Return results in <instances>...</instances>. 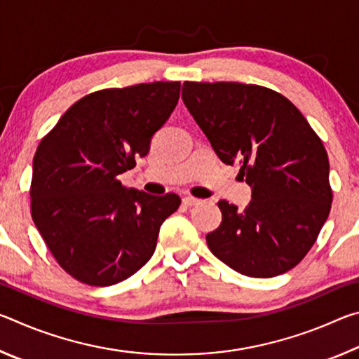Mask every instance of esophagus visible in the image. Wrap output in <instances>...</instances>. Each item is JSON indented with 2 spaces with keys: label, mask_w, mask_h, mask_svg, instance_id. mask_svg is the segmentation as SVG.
<instances>
[{
  "label": "esophagus",
  "mask_w": 359,
  "mask_h": 359,
  "mask_svg": "<svg viewBox=\"0 0 359 359\" xmlns=\"http://www.w3.org/2000/svg\"><path fill=\"white\" fill-rule=\"evenodd\" d=\"M182 203H184L185 205H198L199 203H201V199L193 198V196H185L184 199H182Z\"/></svg>",
  "instance_id": "34e87169"
}]
</instances>
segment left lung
<instances>
[{"instance_id":"left-lung-1","label":"left lung","mask_w":359,"mask_h":359,"mask_svg":"<svg viewBox=\"0 0 359 359\" xmlns=\"http://www.w3.org/2000/svg\"><path fill=\"white\" fill-rule=\"evenodd\" d=\"M188 111L226 165L252 187L244 210L218 201L223 220L205 236L210 252L241 274L269 278L293 269L331 210L323 142L293 102L239 82H185Z\"/></svg>"}]
</instances>
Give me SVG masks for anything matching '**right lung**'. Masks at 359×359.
Wrapping results in <instances>:
<instances>
[{"mask_svg": "<svg viewBox=\"0 0 359 359\" xmlns=\"http://www.w3.org/2000/svg\"><path fill=\"white\" fill-rule=\"evenodd\" d=\"M179 95L180 82L98 90L76 101L41 139L32 217L52 257L76 280L111 287L154 255L161 223L180 198L128 190L118 175L149 154Z\"/></svg>", "mask_w": 359, "mask_h": 359, "instance_id": "obj_1", "label": "right lung"}]
</instances>
